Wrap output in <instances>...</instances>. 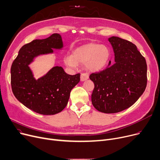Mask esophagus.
Returning a JSON list of instances; mask_svg holds the SVG:
<instances>
[{"mask_svg": "<svg viewBox=\"0 0 160 160\" xmlns=\"http://www.w3.org/2000/svg\"><path fill=\"white\" fill-rule=\"evenodd\" d=\"M89 78V76L88 75L87 73H82L81 74V81H84L87 80Z\"/></svg>", "mask_w": 160, "mask_h": 160, "instance_id": "obj_1", "label": "esophagus"}]
</instances>
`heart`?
<instances>
[{"label":"heart","instance_id":"b5f03b06","mask_svg":"<svg viewBox=\"0 0 160 160\" xmlns=\"http://www.w3.org/2000/svg\"><path fill=\"white\" fill-rule=\"evenodd\" d=\"M110 58V51L107 46L88 43L75 50L72 56L64 59V63L72 68H76L78 63H85L88 71L96 72L106 67Z\"/></svg>","mask_w":160,"mask_h":160}]
</instances>
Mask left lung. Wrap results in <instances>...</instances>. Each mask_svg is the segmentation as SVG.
Returning <instances> with one entry per match:
<instances>
[{
	"mask_svg": "<svg viewBox=\"0 0 160 160\" xmlns=\"http://www.w3.org/2000/svg\"><path fill=\"white\" fill-rule=\"evenodd\" d=\"M114 53V63L90 79L94 83L93 106L98 111L114 114L123 111L138 101L147 87L145 59L131 42L118 37L108 39Z\"/></svg>",
	"mask_w": 160,
	"mask_h": 160,
	"instance_id": "1",
	"label": "left lung"
}]
</instances>
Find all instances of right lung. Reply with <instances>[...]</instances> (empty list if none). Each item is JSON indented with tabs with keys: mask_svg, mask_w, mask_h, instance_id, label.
Listing matches in <instances>:
<instances>
[{
	"mask_svg": "<svg viewBox=\"0 0 160 160\" xmlns=\"http://www.w3.org/2000/svg\"><path fill=\"white\" fill-rule=\"evenodd\" d=\"M62 37L54 33L44 39L24 45L11 68V84L17 99L29 109L42 115H54L67 106L72 88L79 83L80 74L69 75L61 67L51 68L36 79L30 67L36 58L62 50Z\"/></svg>",
	"mask_w": 160,
	"mask_h": 160,
	"instance_id": "1",
	"label": "right lung"
}]
</instances>
